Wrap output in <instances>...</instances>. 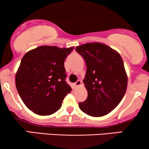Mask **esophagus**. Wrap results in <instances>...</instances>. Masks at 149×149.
<instances>
[{"mask_svg":"<svg viewBox=\"0 0 149 149\" xmlns=\"http://www.w3.org/2000/svg\"><path fill=\"white\" fill-rule=\"evenodd\" d=\"M75 86H79V85H81V80H78L77 81H76L74 83Z\"/></svg>","mask_w":149,"mask_h":149,"instance_id":"esophagus-1","label":"esophagus"}]
</instances>
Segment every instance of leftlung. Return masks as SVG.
<instances>
[{"label":"left lung","instance_id":"left-lung-1","mask_svg":"<svg viewBox=\"0 0 149 149\" xmlns=\"http://www.w3.org/2000/svg\"><path fill=\"white\" fill-rule=\"evenodd\" d=\"M75 49L87 66L83 83L88 95L79 107L92 117L107 115L117 107L127 89L123 61L119 53L100 42L81 45Z\"/></svg>","mask_w":149,"mask_h":149}]
</instances>
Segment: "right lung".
I'll use <instances>...</instances> for the list:
<instances>
[{"label":"right lung","instance_id":"right-lung-1","mask_svg":"<svg viewBox=\"0 0 149 149\" xmlns=\"http://www.w3.org/2000/svg\"><path fill=\"white\" fill-rule=\"evenodd\" d=\"M73 49L74 47L40 46L22 58L15 75L16 88L33 113L50 115L62 107L64 97L72 90L65 81L64 61Z\"/></svg>","mask_w":149,"mask_h":149}]
</instances>
